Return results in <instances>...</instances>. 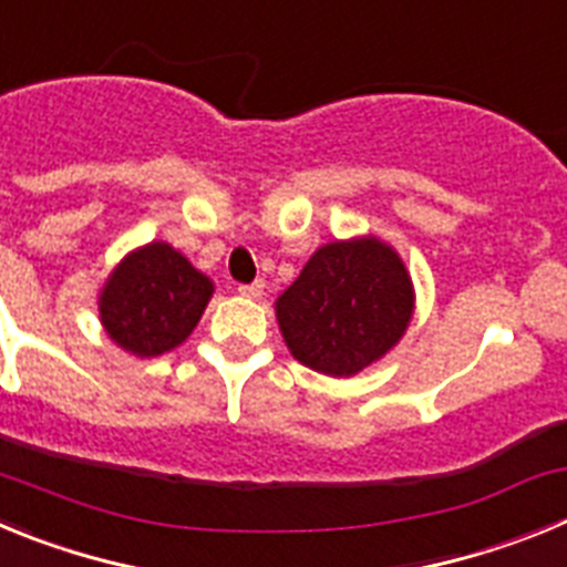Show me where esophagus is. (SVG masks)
I'll return each mask as SVG.
<instances>
[{
	"instance_id": "1",
	"label": "esophagus",
	"mask_w": 567,
	"mask_h": 567,
	"mask_svg": "<svg viewBox=\"0 0 567 567\" xmlns=\"http://www.w3.org/2000/svg\"><path fill=\"white\" fill-rule=\"evenodd\" d=\"M238 295H244V298H260V295H264V284H260V280L244 284V287H238Z\"/></svg>"
}]
</instances>
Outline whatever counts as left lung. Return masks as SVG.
I'll return each mask as SVG.
<instances>
[{"instance_id":"1","label":"left lung","mask_w":567,"mask_h":567,"mask_svg":"<svg viewBox=\"0 0 567 567\" xmlns=\"http://www.w3.org/2000/svg\"><path fill=\"white\" fill-rule=\"evenodd\" d=\"M412 312V275L374 235L320 247L275 300L292 358L329 378L378 363L403 338Z\"/></svg>"}]
</instances>
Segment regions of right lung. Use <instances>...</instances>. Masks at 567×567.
<instances>
[{"label": "right lung", "instance_id": "obj_1", "mask_svg": "<svg viewBox=\"0 0 567 567\" xmlns=\"http://www.w3.org/2000/svg\"><path fill=\"white\" fill-rule=\"evenodd\" d=\"M213 280L164 240L138 247L110 272L99 295V318L115 346L135 358H158L189 338Z\"/></svg>", "mask_w": 567, "mask_h": 567}]
</instances>
